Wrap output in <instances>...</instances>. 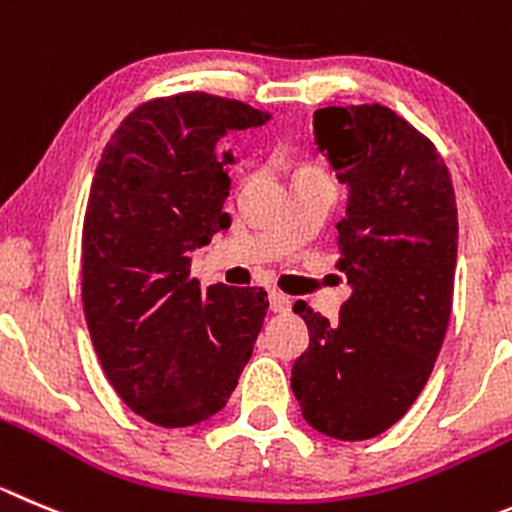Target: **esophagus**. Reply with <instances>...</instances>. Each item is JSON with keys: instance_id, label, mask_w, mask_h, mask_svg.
<instances>
[{"instance_id": "esophagus-1", "label": "esophagus", "mask_w": 512, "mask_h": 512, "mask_svg": "<svg viewBox=\"0 0 512 512\" xmlns=\"http://www.w3.org/2000/svg\"><path fill=\"white\" fill-rule=\"evenodd\" d=\"M290 305H293V300H290L288 295L278 293V290H270V310H272V313H288Z\"/></svg>"}]
</instances>
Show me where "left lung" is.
I'll return each instance as SVG.
<instances>
[{
	"label": "left lung",
	"mask_w": 512,
	"mask_h": 512,
	"mask_svg": "<svg viewBox=\"0 0 512 512\" xmlns=\"http://www.w3.org/2000/svg\"><path fill=\"white\" fill-rule=\"evenodd\" d=\"M313 128L351 189L336 267L353 293L338 323L293 305L310 346L290 386L310 427L358 442L409 412L439 356L455 293V186L434 143L386 105L321 108Z\"/></svg>",
	"instance_id": "1"
}]
</instances>
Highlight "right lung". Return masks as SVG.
I'll use <instances>...</instances> for the list:
<instances>
[{"label": "right lung", "instance_id": "add662e5", "mask_svg": "<svg viewBox=\"0 0 512 512\" xmlns=\"http://www.w3.org/2000/svg\"><path fill=\"white\" fill-rule=\"evenodd\" d=\"M267 113L209 93L146 100L105 143L83 222V310L116 394L146 422L199 424L227 404L267 313L257 288L191 278L189 252L229 227L227 131Z\"/></svg>", "mask_w": 512, "mask_h": 512}]
</instances>
